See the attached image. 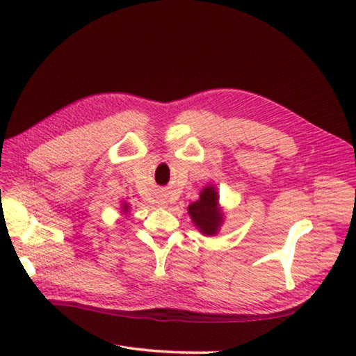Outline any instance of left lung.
Here are the masks:
<instances>
[{
    "mask_svg": "<svg viewBox=\"0 0 356 356\" xmlns=\"http://www.w3.org/2000/svg\"><path fill=\"white\" fill-rule=\"evenodd\" d=\"M188 215L203 236L218 234L224 222V212L220 204V195L213 184H207L199 195V199L188 204Z\"/></svg>",
    "mask_w": 356,
    "mask_h": 356,
    "instance_id": "8db88e82",
    "label": "left lung"
}]
</instances>
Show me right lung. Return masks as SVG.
I'll return each mask as SVG.
<instances>
[{
    "instance_id": "add662e5",
    "label": "right lung",
    "mask_w": 356,
    "mask_h": 356,
    "mask_svg": "<svg viewBox=\"0 0 356 356\" xmlns=\"http://www.w3.org/2000/svg\"><path fill=\"white\" fill-rule=\"evenodd\" d=\"M120 209H122V215H127L129 212H131V207H129L127 202H122Z\"/></svg>"
}]
</instances>
